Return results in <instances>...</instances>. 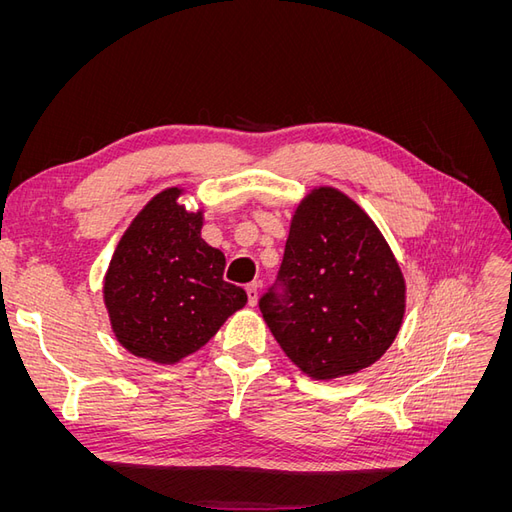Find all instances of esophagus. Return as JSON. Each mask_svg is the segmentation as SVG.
I'll use <instances>...</instances> for the list:
<instances>
[{
    "label": "esophagus",
    "mask_w": 512,
    "mask_h": 512,
    "mask_svg": "<svg viewBox=\"0 0 512 512\" xmlns=\"http://www.w3.org/2000/svg\"><path fill=\"white\" fill-rule=\"evenodd\" d=\"M245 292H247V301H250V305H256V301H258V284L256 282L247 284Z\"/></svg>",
    "instance_id": "obj_1"
}]
</instances>
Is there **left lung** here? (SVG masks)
Segmentation results:
<instances>
[{
	"label": "left lung",
	"mask_w": 512,
	"mask_h": 512,
	"mask_svg": "<svg viewBox=\"0 0 512 512\" xmlns=\"http://www.w3.org/2000/svg\"><path fill=\"white\" fill-rule=\"evenodd\" d=\"M258 305L288 359L309 378L333 380L395 342L406 282L369 215L339 190L318 188L294 211L277 282Z\"/></svg>",
	"instance_id": "8db88e82"
}]
</instances>
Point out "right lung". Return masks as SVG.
I'll return each instance as SVG.
<instances>
[{"instance_id": "add662e5", "label": "right lung", "mask_w": 512, "mask_h": 512, "mask_svg": "<svg viewBox=\"0 0 512 512\" xmlns=\"http://www.w3.org/2000/svg\"><path fill=\"white\" fill-rule=\"evenodd\" d=\"M153 196L123 232L104 277V305L117 342L141 359L173 365L203 348L247 303L224 282L226 258L203 237V211Z\"/></svg>"}]
</instances>
